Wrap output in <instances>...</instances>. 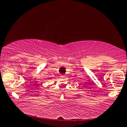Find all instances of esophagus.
I'll use <instances>...</instances> for the list:
<instances>
[{"mask_svg": "<svg viewBox=\"0 0 127 127\" xmlns=\"http://www.w3.org/2000/svg\"><path fill=\"white\" fill-rule=\"evenodd\" d=\"M62 76H63V77H64V76H65V75H62Z\"/></svg>", "mask_w": 127, "mask_h": 127, "instance_id": "34e87169", "label": "esophagus"}]
</instances>
